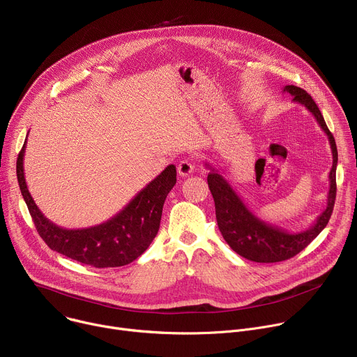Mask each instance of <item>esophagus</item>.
I'll return each mask as SVG.
<instances>
[{
	"label": "esophagus",
	"mask_w": 357,
	"mask_h": 357,
	"mask_svg": "<svg viewBox=\"0 0 357 357\" xmlns=\"http://www.w3.org/2000/svg\"><path fill=\"white\" fill-rule=\"evenodd\" d=\"M195 169V162L192 160H182L178 164V172L181 176H188L193 172Z\"/></svg>",
	"instance_id": "1"
}]
</instances>
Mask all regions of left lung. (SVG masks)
Here are the masks:
<instances>
[{
  "label": "left lung",
  "instance_id": "8db88e82",
  "mask_svg": "<svg viewBox=\"0 0 357 357\" xmlns=\"http://www.w3.org/2000/svg\"><path fill=\"white\" fill-rule=\"evenodd\" d=\"M282 93H289L294 97V103L307 107V110L317 119V123L328 135L332 149L333 162L329 172L326 208L310 229L291 233L261 220L244 205L241 197L219 174V171L206 162V168L211 169L208 175V183L215 200L219 230L226 243L237 254L256 263H278L296 256L299 251L307 247L326 227L336 199L337 149L335 138L329 131L324 116L321 114L312 97L305 90L296 86H285Z\"/></svg>",
  "mask_w": 357,
  "mask_h": 357
}]
</instances>
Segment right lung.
I'll return each mask as SVG.
<instances>
[{
    "instance_id": "obj_1",
    "label": "right lung",
    "mask_w": 357,
    "mask_h": 357,
    "mask_svg": "<svg viewBox=\"0 0 357 357\" xmlns=\"http://www.w3.org/2000/svg\"><path fill=\"white\" fill-rule=\"evenodd\" d=\"M25 145L26 141L17 160L18 183L36 230L50 248L96 268L127 266L148 248L160 230L165 199L176 183L175 165H168L107 222L84 229H63L45 218L28 190L24 175Z\"/></svg>"
}]
</instances>
